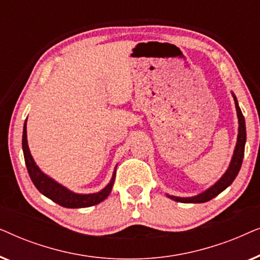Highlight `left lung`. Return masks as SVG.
<instances>
[{
  "mask_svg": "<svg viewBox=\"0 0 260 260\" xmlns=\"http://www.w3.org/2000/svg\"><path fill=\"white\" fill-rule=\"evenodd\" d=\"M234 104H236L237 110V117H238V136H237V143L234 147V151L231 158V162L229 165V168L226 169V172L223 173V175L216 181V182L211 186L207 189L201 191L200 194L194 195V197H187V198H181V197H174V195L166 194L169 199H172L174 201L177 202H184V204H202V202H207L212 200L213 198H215L216 195H219L221 191L226 189L227 187H230L232 182L236 179L238 173L241 168V163H243L244 158V151H245V143H246V125H245V118L243 116V112L238 104V99L236 94L232 92Z\"/></svg>",
  "mask_w": 260,
  "mask_h": 260,
  "instance_id": "8db88e82",
  "label": "left lung"
}]
</instances>
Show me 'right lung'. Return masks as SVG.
<instances>
[{
	"instance_id": "add662e5",
	"label": "right lung",
	"mask_w": 260,
	"mask_h": 260,
	"mask_svg": "<svg viewBox=\"0 0 260 260\" xmlns=\"http://www.w3.org/2000/svg\"><path fill=\"white\" fill-rule=\"evenodd\" d=\"M22 150L24 156V162H26V167L29 174L30 180L33 181L34 186L37 187V189L40 191L42 195H45L46 198L51 199L52 201H54L55 204H58L62 207L66 208H84V207H90V206H94L99 204V202L104 201L106 198L109 197V194L111 193L113 182H115L116 177V168L112 173V177L110 180V182L106 186L95 193L90 194H80V193H74V191L70 190L69 188H66L62 184L56 182L54 179H52L51 176H48L47 174H45L42 170L39 168L37 163H35L33 156L30 154L29 147H28V141H27V119L24 120L23 125V134H22Z\"/></svg>"
}]
</instances>
